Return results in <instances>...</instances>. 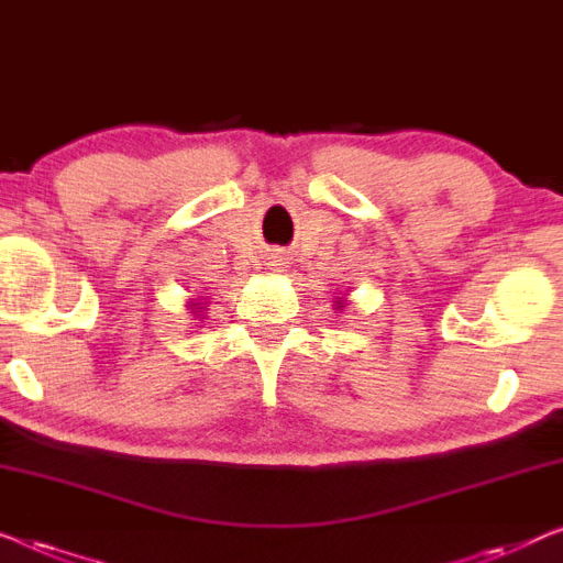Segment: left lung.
I'll use <instances>...</instances> for the list:
<instances>
[{
    "mask_svg": "<svg viewBox=\"0 0 563 563\" xmlns=\"http://www.w3.org/2000/svg\"><path fill=\"white\" fill-rule=\"evenodd\" d=\"M339 308H341V306H339Z\"/></svg>",
    "mask_w": 563,
    "mask_h": 563,
    "instance_id": "left-lung-1",
    "label": "left lung"
}]
</instances>
